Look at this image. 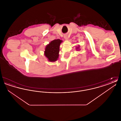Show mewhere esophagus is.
I'll list each match as a JSON object with an SVG mask.
<instances>
[{"label": "esophagus", "mask_w": 121, "mask_h": 121, "mask_svg": "<svg viewBox=\"0 0 121 121\" xmlns=\"http://www.w3.org/2000/svg\"><path fill=\"white\" fill-rule=\"evenodd\" d=\"M64 38L65 39H68V36L67 35H64Z\"/></svg>", "instance_id": "34e87169"}]
</instances>
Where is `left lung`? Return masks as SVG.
Returning <instances> with one entry per match:
<instances>
[{"label":"left lung","mask_w":121,"mask_h":121,"mask_svg":"<svg viewBox=\"0 0 121 121\" xmlns=\"http://www.w3.org/2000/svg\"><path fill=\"white\" fill-rule=\"evenodd\" d=\"M78 48H79V47H78Z\"/></svg>","instance_id":"obj_1"}]
</instances>
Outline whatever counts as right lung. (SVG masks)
<instances>
[{
  "label": "right lung",
  "mask_w": 121,
  "mask_h": 121,
  "mask_svg": "<svg viewBox=\"0 0 121 121\" xmlns=\"http://www.w3.org/2000/svg\"><path fill=\"white\" fill-rule=\"evenodd\" d=\"M62 42L60 39H55L46 46L44 54L49 61L55 62L58 59L60 44Z\"/></svg>",
  "instance_id": "1"
}]
</instances>
